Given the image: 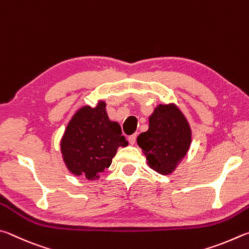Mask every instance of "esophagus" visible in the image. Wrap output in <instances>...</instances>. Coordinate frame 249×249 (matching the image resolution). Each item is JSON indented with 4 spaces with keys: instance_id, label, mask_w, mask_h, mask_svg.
I'll return each mask as SVG.
<instances>
[{
    "instance_id": "1",
    "label": "esophagus",
    "mask_w": 249,
    "mask_h": 249,
    "mask_svg": "<svg viewBox=\"0 0 249 249\" xmlns=\"http://www.w3.org/2000/svg\"><path fill=\"white\" fill-rule=\"evenodd\" d=\"M137 137H138V134L134 133V134H132V136H130V137L128 138V141H129L130 144H134V143H136Z\"/></svg>"
}]
</instances>
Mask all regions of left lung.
<instances>
[{
    "instance_id": "left-lung-1",
    "label": "left lung",
    "mask_w": 249,
    "mask_h": 249,
    "mask_svg": "<svg viewBox=\"0 0 249 249\" xmlns=\"http://www.w3.org/2000/svg\"><path fill=\"white\" fill-rule=\"evenodd\" d=\"M193 131L184 112L176 104H159L149 117V129L138 137V145L147 165L160 175L176 171L188 153Z\"/></svg>"
}]
</instances>
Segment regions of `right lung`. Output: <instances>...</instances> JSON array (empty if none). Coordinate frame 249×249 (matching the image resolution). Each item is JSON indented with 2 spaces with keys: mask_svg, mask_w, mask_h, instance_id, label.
<instances>
[{
  "mask_svg": "<svg viewBox=\"0 0 249 249\" xmlns=\"http://www.w3.org/2000/svg\"><path fill=\"white\" fill-rule=\"evenodd\" d=\"M128 145L118 122L109 120L106 102L84 105L74 112L60 141L61 154L70 173L94 181L112 162L117 150Z\"/></svg>",
  "mask_w": 249,
  "mask_h": 249,
  "instance_id": "add662e5",
  "label": "right lung"
}]
</instances>
